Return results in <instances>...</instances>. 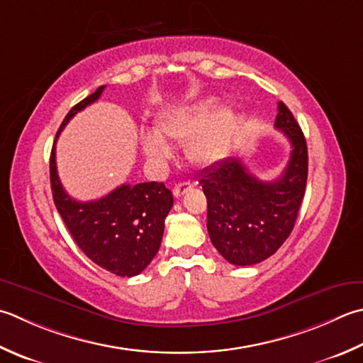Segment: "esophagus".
I'll return each mask as SVG.
<instances>
[{
  "mask_svg": "<svg viewBox=\"0 0 363 363\" xmlns=\"http://www.w3.org/2000/svg\"><path fill=\"white\" fill-rule=\"evenodd\" d=\"M191 189V182L190 181H184L176 184L174 189H173V194L176 198H181L184 194H187V191Z\"/></svg>",
  "mask_w": 363,
  "mask_h": 363,
  "instance_id": "esophagus-1",
  "label": "esophagus"
}]
</instances>
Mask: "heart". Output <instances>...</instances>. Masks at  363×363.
Masks as SVG:
<instances>
[{
	"instance_id": "obj_1",
	"label": "heart",
	"mask_w": 363,
	"mask_h": 363,
	"mask_svg": "<svg viewBox=\"0 0 363 363\" xmlns=\"http://www.w3.org/2000/svg\"><path fill=\"white\" fill-rule=\"evenodd\" d=\"M234 115L230 108L216 111L214 101H201L181 108L159 121L157 132H147L141 146L147 159L165 162L172 157L167 140L187 141V159L198 167H208L222 157L230 143Z\"/></svg>"
}]
</instances>
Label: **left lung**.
Wrapping results in <instances>:
<instances>
[{
	"instance_id": "left-lung-1",
	"label": "left lung",
	"mask_w": 363,
	"mask_h": 363,
	"mask_svg": "<svg viewBox=\"0 0 363 363\" xmlns=\"http://www.w3.org/2000/svg\"><path fill=\"white\" fill-rule=\"evenodd\" d=\"M275 127L293 147L285 172L275 181L255 177L238 157L218 162L200 176L208 198L211 242L234 266H252L272 257L293 231L305 195L307 141L283 102Z\"/></svg>"
}]
</instances>
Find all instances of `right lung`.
Masks as SVG:
<instances>
[{
	"label": "right lung",
	"mask_w": 363,
	"mask_h": 363,
	"mask_svg": "<svg viewBox=\"0 0 363 363\" xmlns=\"http://www.w3.org/2000/svg\"><path fill=\"white\" fill-rule=\"evenodd\" d=\"M104 89L105 86L97 88L67 113L56 138L78 111L101 97ZM50 184L55 206L69 233L97 266L119 277H133L143 272L157 255L165 217L173 208V194L162 182L123 184L101 200L77 201L67 195L60 181L53 145Z\"/></svg>",
	"instance_id": "1"
}]
</instances>
